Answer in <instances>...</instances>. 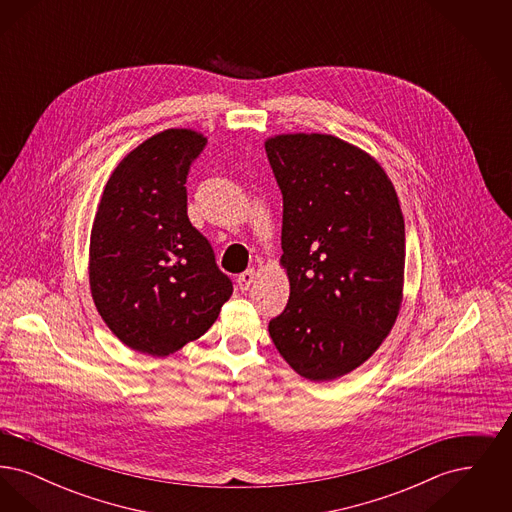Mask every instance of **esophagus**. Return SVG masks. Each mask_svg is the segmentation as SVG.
I'll return each instance as SVG.
<instances>
[{"instance_id": "34e87169", "label": "esophagus", "mask_w": 512, "mask_h": 512, "mask_svg": "<svg viewBox=\"0 0 512 512\" xmlns=\"http://www.w3.org/2000/svg\"><path fill=\"white\" fill-rule=\"evenodd\" d=\"M253 280H255V270H253V268H247L245 272H242V274L238 276V286H240V290H242V292L249 290V286L253 284Z\"/></svg>"}]
</instances>
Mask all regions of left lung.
Segmentation results:
<instances>
[{"label":"left lung","mask_w":512,"mask_h":512,"mask_svg":"<svg viewBox=\"0 0 512 512\" xmlns=\"http://www.w3.org/2000/svg\"><path fill=\"white\" fill-rule=\"evenodd\" d=\"M284 199L286 309L268 334L297 374L326 382L363 365L399 315L405 222L388 174L328 134L265 142Z\"/></svg>","instance_id":"1"}]
</instances>
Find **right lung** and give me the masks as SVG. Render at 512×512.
<instances>
[{
	"instance_id": "1",
	"label": "right lung",
	"mask_w": 512,
	"mask_h": 512,
	"mask_svg": "<svg viewBox=\"0 0 512 512\" xmlns=\"http://www.w3.org/2000/svg\"><path fill=\"white\" fill-rule=\"evenodd\" d=\"M207 138L171 128L132 149L107 180L90 236V288L109 330L165 357L203 336L232 295L188 219V172Z\"/></svg>"
}]
</instances>
